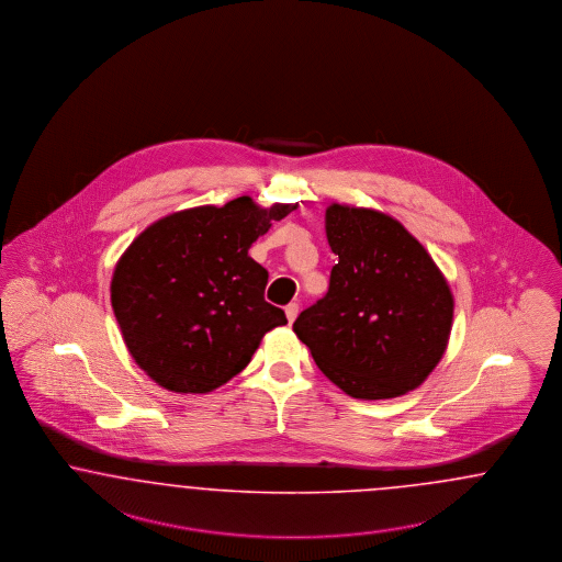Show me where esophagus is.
Here are the masks:
<instances>
[{
  "label": "esophagus",
  "instance_id": "obj_1",
  "mask_svg": "<svg viewBox=\"0 0 562 562\" xmlns=\"http://www.w3.org/2000/svg\"><path fill=\"white\" fill-rule=\"evenodd\" d=\"M284 312H286V317H289V322L292 324L296 319V315H299V305L296 303H289Z\"/></svg>",
  "mask_w": 562,
  "mask_h": 562
}]
</instances>
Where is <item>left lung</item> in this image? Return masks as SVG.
<instances>
[{
    "label": "left lung",
    "instance_id": "8db88e82",
    "mask_svg": "<svg viewBox=\"0 0 562 562\" xmlns=\"http://www.w3.org/2000/svg\"><path fill=\"white\" fill-rule=\"evenodd\" d=\"M326 238L338 263L324 299L294 319L317 368L356 400H393L420 386L448 349V280L391 215L333 202Z\"/></svg>",
    "mask_w": 562,
    "mask_h": 562
}]
</instances>
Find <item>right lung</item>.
I'll return each instance as SVG.
<instances>
[{
	"label": "right lung",
	"mask_w": 562,
	"mask_h": 562,
	"mask_svg": "<svg viewBox=\"0 0 562 562\" xmlns=\"http://www.w3.org/2000/svg\"><path fill=\"white\" fill-rule=\"evenodd\" d=\"M296 204L250 196L148 225L121 255L111 303L135 363L173 393H209L247 368L286 315L263 299L268 270L250 245Z\"/></svg>",
	"instance_id": "obj_1"
}]
</instances>
